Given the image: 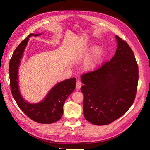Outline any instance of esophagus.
<instances>
[{"mask_svg":"<svg viewBox=\"0 0 150 150\" xmlns=\"http://www.w3.org/2000/svg\"><path fill=\"white\" fill-rule=\"evenodd\" d=\"M76 89H77V90H79V89H80V88H81V83L79 81H78L76 82Z\"/></svg>","mask_w":150,"mask_h":150,"instance_id":"esophagus-1","label":"esophagus"}]
</instances>
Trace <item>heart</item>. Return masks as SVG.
<instances>
[{"label":"heart","mask_w":150,"mask_h":150,"mask_svg":"<svg viewBox=\"0 0 150 150\" xmlns=\"http://www.w3.org/2000/svg\"><path fill=\"white\" fill-rule=\"evenodd\" d=\"M103 55V50L100 47H97L94 49L93 54L90 59L86 62V68L88 70H94L98 66L100 63Z\"/></svg>","instance_id":"b5f03b06"}]
</instances>
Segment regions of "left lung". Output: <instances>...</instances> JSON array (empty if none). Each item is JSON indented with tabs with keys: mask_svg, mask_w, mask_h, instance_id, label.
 <instances>
[{
	"mask_svg": "<svg viewBox=\"0 0 150 150\" xmlns=\"http://www.w3.org/2000/svg\"><path fill=\"white\" fill-rule=\"evenodd\" d=\"M116 38L117 47L111 59L81 76L85 119L95 125L120 118L133 104L137 91L138 66L134 53L124 40Z\"/></svg>",
	"mask_w": 150,
	"mask_h": 150,
	"instance_id": "1",
	"label": "left lung"
}]
</instances>
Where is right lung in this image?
<instances>
[{
  "label": "right lung",
  "instance_id": "1",
  "mask_svg": "<svg viewBox=\"0 0 150 150\" xmlns=\"http://www.w3.org/2000/svg\"><path fill=\"white\" fill-rule=\"evenodd\" d=\"M29 34L19 44L13 52L9 63L10 87L12 96L21 110L29 118L42 124H51L59 120L63 114V105L67 98L76 88V79H68L57 84L44 100L38 104H30L22 98L18 86V67L24 49L31 35Z\"/></svg>",
  "mask_w": 150,
  "mask_h": 150
}]
</instances>
